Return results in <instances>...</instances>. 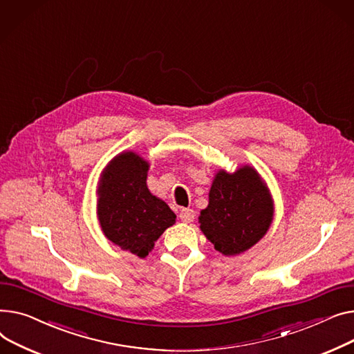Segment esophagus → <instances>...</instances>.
Returning a JSON list of instances; mask_svg holds the SVG:
<instances>
[{
    "label": "esophagus",
    "instance_id": "1",
    "mask_svg": "<svg viewBox=\"0 0 354 354\" xmlns=\"http://www.w3.org/2000/svg\"><path fill=\"white\" fill-rule=\"evenodd\" d=\"M194 210L192 209H183L180 212V220L184 221V223H192L194 220Z\"/></svg>",
    "mask_w": 354,
    "mask_h": 354
}]
</instances>
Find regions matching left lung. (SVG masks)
Wrapping results in <instances>:
<instances>
[{
    "label": "left lung",
    "mask_w": 354,
    "mask_h": 354,
    "mask_svg": "<svg viewBox=\"0 0 354 354\" xmlns=\"http://www.w3.org/2000/svg\"><path fill=\"white\" fill-rule=\"evenodd\" d=\"M209 197V207L200 216V228L224 256L245 252L268 230L273 218L272 200L252 167L234 174L220 171Z\"/></svg>",
    "instance_id": "left-lung-1"
}]
</instances>
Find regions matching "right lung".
<instances>
[{
	"label": "right lung",
	"instance_id": "obj_1",
	"mask_svg": "<svg viewBox=\"0 0 354 354\" xmlns=\"http://www.w3.org/2000/svg\"><path fill=\"white\" fill-rule=\"evenodd\" d=\"M149 164L134 153L117 156L104 171L98 220L104 234L122 250L145 257L154 241L176 221L170 207L149 189Z\"/></svg>",
	"mask_w": 354,
	"mask_h": 354
}]
</instances>
